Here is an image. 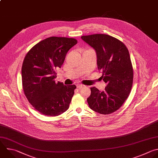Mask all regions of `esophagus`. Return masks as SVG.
I'll use <instances>...</instances> for the list:
<instances>
[{
    "mask_svg": "<svg viewBox=\"0 0 158 158\" xmlns=\"http://www.w3.org/2000/svg\"><path fill=\"white\" fill-rule=\"evenodd\" d=\"M76 86H77V88H78V89H81V88H82L84 85H82V84H77L76 85Z\"/></svg>",
    "mask_w": 158,
    "mask_h": 158,
    "instance_id": "esophagus-1",
    "label": "esophagus"
}]
</instances>
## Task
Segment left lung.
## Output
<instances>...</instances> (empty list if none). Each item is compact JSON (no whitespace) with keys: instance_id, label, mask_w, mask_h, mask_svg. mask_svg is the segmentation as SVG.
Instances as JSON below:
<instances>
[{"instance_id":"obj_1","label":"left lung","mask_w":158,"mask_h":158,"mask_svg":"<svg viewBox=\"0 0 158 158\" xmlns=\"http://www.w3.org/2000/svg\"><path fill=\"white\" fill-rule=\"evenodd\" d=\"M81 38L96 52L98 70L107 84L100 92L91 87L87 100L90 108L100 114H110L119 109L130 93L133 70L127 46L119 40L105 34L82 36Z\"/></svg>"}]
</instances>
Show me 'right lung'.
<instances>
[{
	"instance_id": "obj_1",
	"label": "right lung",
	"mask_w": 158,
	"mask_h": 158,
	"mask_svg": "<svg viewBox=\"0 0 158 158\" xmlns=\"http://www.w3.org/2000/svg\"><path fill=\"white\" fill-rule=\"evenodd\" d=\"M77 41L74 38L51 36L32 47L22 68L24 94L31 106L43 115L55 117L69 107L76 88L56 82V70L63 64L68 51Z\"/></svg>"
}]
</instances>
